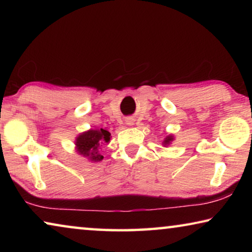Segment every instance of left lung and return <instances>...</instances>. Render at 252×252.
<instances>
[{
    "mask_svg": "<svg viewBox=\"0 0 252 252\" xmlns=\"http://www.w3.org/2000/svg\"><path fill=\"white\" fill-rule=\"evenodd\" d=\"M173 141V135H171V134H169V135H167L164 138V140H163V142H162V144H163L164 147H167V146H169L170 143H171Z\"/></svg>",
    "mask_w": 252,
    "mask_h": 252,
    "instance_id": "8db88e82",
    "label": "left lung"
}]
</instances>
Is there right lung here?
<instances>
[{"mask_svg": "<svg viewBox=\"0 0 252 252\" xmlns=\"http://www.w3.org/2000/svg\"><path fill=\"white\" fill-rule=\"evenodd\" d=\"M111 133L104 129L88 130L79 134L75 139V149L80 156L88 158L92 162L103 160V156L100 155L99 148L104 143H109Z\"/></svg>", "mask_w": 252, "mask_h": 252, "instance_id": "obj_1", "label": "right lung"}]
</instances>
